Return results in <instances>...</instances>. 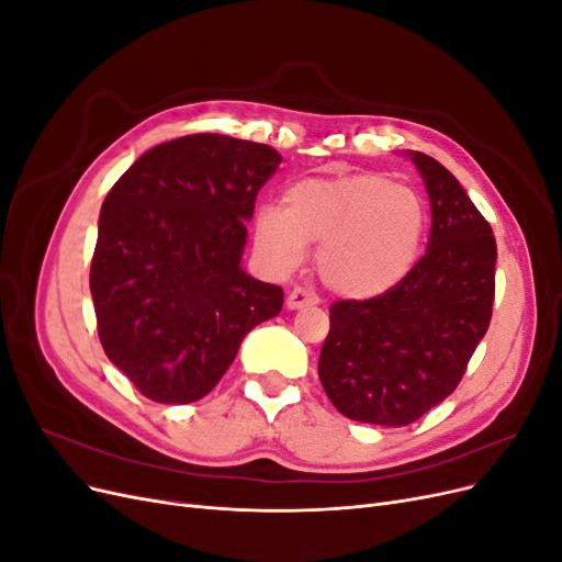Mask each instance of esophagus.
<instances>
[{"label":"esophagus","mask_w":562,"mask_h":562,"mask_svg":"<svg viewBox=\"0 0 562 562\" xmlns=\"http://www.w3.org/2000/svg\"><path fill=\"white\" fill-rule=\"evenodd\" d=\"M288 310H302V307H312V304H318V295L307 291V288H293L291 293H288Z\"/></svg>","instance_id":"1"}]
</instances>
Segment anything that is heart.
<instances>
[{
	"label": "heart",
	"mask_w": 562,
	"mask_h": 562,
	"mask_svg": "<svg viewBox=\"0 0 562 562\" xmlns=\"http://www.w3.org/2000/svg\"><path fill=\"white\" fill-rule=\"evenodd\" d=\"M283 206L255 213V248L274 274H291L321 244L316 269L330 293L372 300L415 267L427 211L411 187L382 173H337L293 182Z\"/></svg>",
	"instance_id": "heart-1"
}]
</instances>
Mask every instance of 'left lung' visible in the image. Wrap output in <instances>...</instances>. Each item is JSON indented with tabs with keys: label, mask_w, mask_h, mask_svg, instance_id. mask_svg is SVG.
<instances>
[{
	"label": "left lung",
	"mask_w": 562,
	"mask_h": 562,
	"mask_svg": "<svg viewBox=\"0 0 562 562\" xmlns=\"http://www.w3.org/2000/svg\"><path fill=\"white\" fill-rule=\"evenodd\" d=\"M431 201L427 252L396 288L330 307L318 378L356 422L407 427L446 401L487 333L495 302L492 227L443 164L405 151Z\"/></svg>",
	"instance_id": "1"
}]
</instances>
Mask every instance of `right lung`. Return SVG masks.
I'll list each match as a JSON object with an SVG mask.
<instances>
[{
	"label": "right lung",
	"mask_w": 562,
	"mask_h": 562,
	"mask_svg": "<svg viewBox=\"0 0 562 562\" xmlns=\"http://www.w3.org/2000/svg\"><path fill=\"white\" fill-rule=\"evenodd\" d=\"M279 164L269 145L184 135L145 151L105 196L91 260L98 337L149 401L206 396L241 339L281 312V288L241 267L255 196Z\"/></svg>",
	"instance_id": "1"
}]
</instances>
